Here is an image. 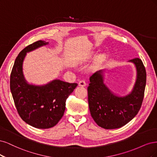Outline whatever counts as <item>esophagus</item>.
<instances>
[{
  "label": "esophagus",
  "mask_w": 157,
  "mask_h": 157,
  "mask_svg": "<svg viewBox=\"0 0 157 157\" xmlns=\"http://www.w3.org/2000/svg\"><path fill=\"white\" fill-rule=\"evenodd\" d=\"M78 85L79 86H80V87H85V86L87 85V83H86L85 80H81L79 81Z\"/></svg>",
  "instance_id": "esophagus-1"
}]
</instances>
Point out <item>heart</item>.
Returning a JSON list of instances; mask_svg holds the SVG:
<instances>
[{
    "mask_svg": "<svg viewBox=\"0 0 157 157\" xmlns=\"http://www.w3.org/2000/svg\"><path fill=\"white\" fill-rule=\"evenodd\" d=\"M93 57V53H88L87 55H85V56L82 58V60L83 62H87L90 59H91ZM105 55L104 54H103V53L100 54L97 57H96V59L94 60V63L96 64H98L100 63H102L104 60V59H105Z\"/></svg>",
    "mask_w": 157,
    "mask_h": 157,
    "instance_id": "1",
    "label": "heart"
}]
</instances>
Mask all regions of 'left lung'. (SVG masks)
<instances>
[{"mask_svg": "<svg viewBox=\"0 0 157 157\" xmlns=\"http://www.w3.org/2000/svg\"><path fill=\"white\" fill-rule=\"evenodd\" d=\"M135 64L137 79L132 91L125 97L115 95L104 83V70L90 77L87 88L90 115L99 126L105 129L121 128L137 115L142 104L146 85V71L142 60H129Z\"/></svg>", "mask_w": 157, "mask_h": 157, "instance_id": "obj_1", "label": "left lung"}]
</instances>
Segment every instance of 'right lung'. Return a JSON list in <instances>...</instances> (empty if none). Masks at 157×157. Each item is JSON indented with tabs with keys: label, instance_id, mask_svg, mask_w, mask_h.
I'll return each instance as SVG.
<instances>
[{
	"label": "right lung",
	"instance_id": "add662e5",
	"mask_svg": "<svg viewBox=\"0 0 157 157\" xmlns=\"http://www.w3.org/2000/svg\"><path fill=\"white\" fill-rule=\"evenodd\" d=\"M48 44L38 40L24 48L16 57L10 74V90L18 114L26 123L42 129L58 123L64 115L66 100L78 85L59 79L42 86L27 83L22 71L25 55Z\"/></svg>",
	"mask_w": 157,
	"mask_h": 157
}]
</instances>
